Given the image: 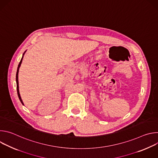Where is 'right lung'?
<instances>
[{
	"label": "right lung",
	"mask_w": 158,
	"mask_h": 158,
	"mask_svg": "<svg viewBox=\"0 0 158 158\" xmlns=\"http://www.w3.org/2000/svg\"><path fill=\"white\" fill-rule=\"evenodd\" d=\"M24 53L23 54V55H24ZM22 59H23V56H22V59H21V60H20V62H19V65H18L17 70V73H16V83H17V94H18L19 98V99H20V102H21V103H22V104H24V103H23V102H22V99H21V98H20V94H19V81H18V73H19V67H20V64H21V63H22Z\"/></svg>",
	"instance_id": "add662e5"
}]
</instances>
